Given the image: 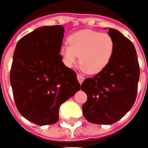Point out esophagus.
Returning <instances> with one entry per match:
<instances>
[{
    "instance_id": "obj_1",
    "label": "esophagus",
    "mask_w": 148,
    "mask_h": 148,
    "mask_svg": "<svg viewBox=\"0 0 148 148\" xmlns=\"http://www.w3.org/2000/svg\"><path fill=\"white\" fill-rule=\"evenodd\" d=\"M77 80H78V82L80 84H82L83 82V81L85 80V77L82 76L81 74H77Z\"/></svg>"
}]
</instances>
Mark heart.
Segmentation results:
<instances>
[{
	"label": "heart",
	"mask_w": 148,
	"mask_h": 148,
	"mask_svg": "<svg viewBox=\"0 0 148 148\" xmlns=\"http://www.w3.org/2000/svg\"><path fill=\"white\" fill-rule=\"evenodd\" d=\"M68 45L62 44L59 54L63 63L71 68L80 60L81 68L94 75L102 71L110 62L115 49L114 38L108 33L83 29L71 34Z\"/></svg>",
	"instance_id": "obj_1"
}]
</instances>
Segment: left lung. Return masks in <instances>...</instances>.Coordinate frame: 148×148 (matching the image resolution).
I'll return each instance as SVG.
<instances>
[{"label":"left lung","instance_id":"1","mask_svg":"<svg viewBox=\"0 0 148 148\" xmlns=\"http://www.w3.org/2000/svg\"><path fill=\"white\" fill-rule=\"evenodd\" d=\"M115 49L110 62L92 78H86L82 90L87 95L82 105L86 119L96 124H112L133 107L138 93L140 68L136 49L128 38L109 29Z\"/></svg>","mask_w":148,"mask_h":148}]
</instances>
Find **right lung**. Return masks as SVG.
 Masks as SVG:
<instances>
[{"mask_svg":"<svg viewBox=\"0 0 148 148\" xmlns=\"http://www.w3.org/2000/svg\"><path fill=\"white\" fill-rule=\"evenodd\" d=\"M63 37V26H43L15 46L10 75L14 103L22 116L38 125L58 122L61 105L82 88L60 56Z\"/></svg>","mask_w":148,"mask_h":148,"instance_id":"add662e5","label":"right lung"}]
</instances>
